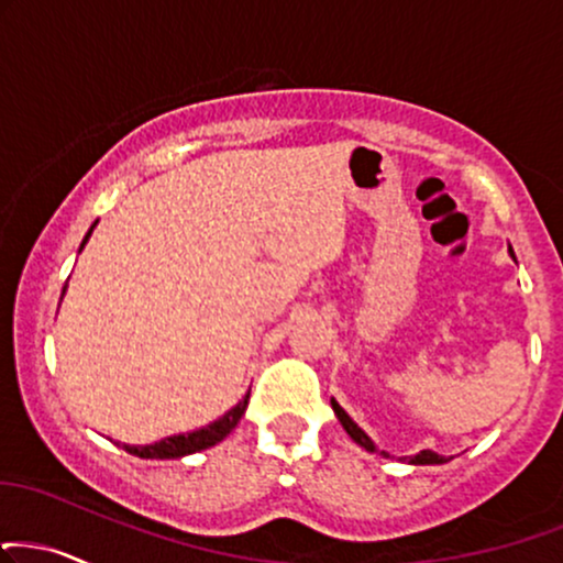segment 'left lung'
<instances>
[{
	"mask_svg": "<svg viewBox=\"0 0 563 563\" xmlns=\"http://www.w3.org/2000/svg\"><path fill=\"white\" fill-rule=\"evenodd\" d=\"M509 254H511V260L517 262V256H514V249H511V246H509ZM330 406H333V411H335L338 422L343 424V430L349 432V438L354 440V443L362 445L364 451H369V453H380V456L390 459V453H388V451H380V449H377V445L372 443V438L367 435V432H364L362 428H358V424L354 422V419H351V417L346 415V409H343V406L335 401V398H330ZM406 462H409V464H445V462H449V459L440 456V453H435V451H419V453H415V456L406 459Z\"/></svg>",
	"mask_w": 563,
	"mask_h": 563,
	"instance_id": "1",
	"label": "left lung"
}]
</instances>
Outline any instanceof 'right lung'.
Here are the masks:
<instances>
[{"label": "right lung", "instance_id": "1", "mask_svg": "<svg viewBox=\"0 0 563 563\" xmlns=\"http://www.w3.org/2000/svg\"><path fill=\"white\" fill-rule=\"evenodd\" d=\"M93 228H97V222L88 228V233H86L84 243H80V249H84L88 239H91ZM80 249H78V252H80ZM65 290H67V283L63 288V296H65ZM249 393H252V390H249ZM249 393L241 398L239 404L233 406V409H228L225 415H222L220 419H214V422L205 424V428L191 430V432H180V435L162 438V440H157V443H148V445H128V443H123V451L133 453V456H139V459H183V456H188V453L212 449V445L220 443V440H225L230 432L235 430V424L241 422L243 411H246V406H249Z\"/></svg>", "mask_w": 563, "mask_h": 563}]
</instances>
